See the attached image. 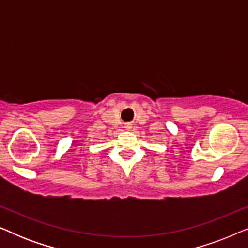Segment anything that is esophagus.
Instances as JSON below:
<instances>
[{
  "label": "esophagus",
  "instance_id": "obj_1",
  "mask_svg": "<svg viewBox=\"0 0 248 248\" xmlns=\"http://www.w3.org/2000/svg\"><path fill=\"white\" fill-rule=\"evenodd\" d=\"M125 128H126V130H131V128H132V125H131L130 123L125 124Z\"/></svg>",
  "mask_w": 248,
  "mask_h": 248
}]
</instances>
